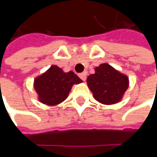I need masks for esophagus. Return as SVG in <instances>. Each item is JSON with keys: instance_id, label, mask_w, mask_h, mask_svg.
Wrapping results in <instances>:
<instances>
[{"instance_id": "34e87169", "label": "esophagus", "mask_w": 157, "mask_h": 157, "mask_svg": "<svg viewBox=\"0 0 157 157\" xmlns=\"http://www.w3.org/2000/svg\"><path fill=\"white\" fill-rule=\"evenodd\" d=\"M79 78H81L83 81H86V72H82L79 74Z\"/></svg>"}]
</instances>
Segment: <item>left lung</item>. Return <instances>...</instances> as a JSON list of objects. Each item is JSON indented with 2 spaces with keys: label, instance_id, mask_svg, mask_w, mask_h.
Masks as SVG:
<instances>
[{
  "label": "left lung",
  "instance_id": "left-lung-1",
  "mask_svg": "<svg viewBox=\"0 0 157 157\" xmlns=\"http://www.w3.org/2000/svg\"><path fill=\"white\" fill-rule=\"evenodd\" d=\"M94 71L86 79L94 99L103 105L121 102L129 86L128 77L106 63H100Z\"/></svg>",
  "mask_w": 157,
  "mask_h": 157
}]
</instances>
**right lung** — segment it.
I'll return each instance as SVG.
<instances>
[{"label": "right lung", "instance_id": "add662e5", "mask_svg": "<svg viewBox=\"0 0 157 157\" xmlns=\"http://www.w3.org/2000/svg\"><path fill=\"white\" fill-rule=\"evenodd\" d=\"M82 80L72 71L68 72L53 64L43 74L35 78L33 86L39 102L46 105H57L67 99L73 85Z\"/></svg>", "mask_w": 157, "mask_h": 157}]
</instances>
